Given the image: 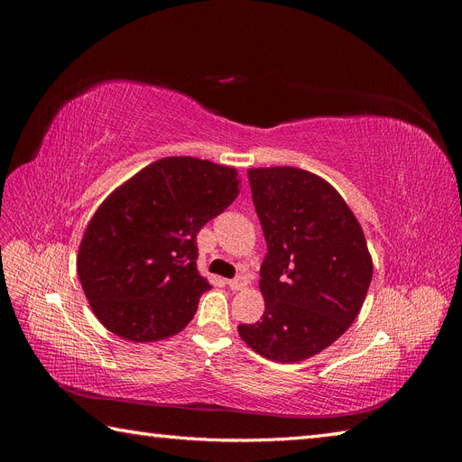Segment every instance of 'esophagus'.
Here are the masks:
<instances>
[{"label":"esophagus","mask_w":462,"mask_h":462,"mask_svg":"<svg viewBox=\"0 0 462 462\" xmlns=\"http://www.w3.org/2000/svg\"><path fill=\"white\" fill-rule=\"evenodd\" d=\"M227 285H229L233 291H243V289L248 285V279H246L245 275H239V277H235V279H229Z\"/></svg>","instance_id":"esophagus-1"}]
</instances>
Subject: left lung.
Wrapping results in <instances>:
<instances>
[{"label": "left lung", "mask_w": 462, "mask_h": 462, "mask_svg": "<svg viewBox=\"0 0 462 462\" xmlns=\"http://www.w3.org/2000/svg\"><path fill=\"white\" fill-rule=\"evenodd\" d=\"M268 245L260 268L265 312L241 339L275 362L324 351L353 324L372 282V256L351 208L328 180L299 167L248 170Z\"/></svg>", "instance_id": "1"}]
</instances>
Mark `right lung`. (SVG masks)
<instances>
[{"label": "right lung", "instance_id": "obj_1", "mask_svg": "<svg viewBox=\"0 0 462 462\" xmlns=\"http://www.w3.org/2000/svg\"><path fill=\"white\" fill-rule=\"evenodd\" d=\"M235 167L189 156L146 165L96 209L77 272L104 328L134 343L183 331L208 279L197 235L239 194Z\"/></svg>", "mask_w": 462, "mask_h": 462}]
</instances>
